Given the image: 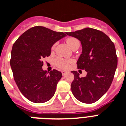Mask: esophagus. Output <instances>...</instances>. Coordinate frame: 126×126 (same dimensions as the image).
<instances>
[{"label": "esophagus", "instance_id": "34e87169", "mask_svg": "<svg viewBox=\"0 0 126 126\" xmlns=\"http://www.w3.org/2000/svg\"><path fill=\"white\" fill-rule=\"evenodd\" d=\"M61 73H62V75H63V76H65V75L67 73V71H62Z\"/></svg>", "mask_w": 126, "mask_h": 126}]
</instances>
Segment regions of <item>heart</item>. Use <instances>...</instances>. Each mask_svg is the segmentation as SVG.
<instances>
[{
    "mask_svg": "<svg viewBox=\"0 0 126 126\" xmlns=\"http://www.w3.org/2000/svg\"><path fill=\"white\" fill-rule=\"evenodd\" d=\"M67 43L72 49L74 46L77 44H80L79 40L76 38H73V37L67 38ZM54 47H55V45L53 46L52 49H54ZM73 59H65V58H62V57H57L55 60V64L57 67H59L60 69H67L69 67L70 64L73 63Z\"/></svg>",
    "mask_w": 126,
    "mask_h": 126,
    "instance_id": "heart-1",
    "label": "heart"
}]
</instances>
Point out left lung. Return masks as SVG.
<instances>
[{
	"label": "left lung",
	"mask_w": 126,
	"mask_h": 126,
	"mask_svg": "<svg viewBox=\"0 0 126 126\" xmlns=\"http://www.w3.org/2000/svg\"><path fill=\"white\" fill-rule=\"evenodd\" d=\"M66 34L80 41L82 51L77 67L87 72L86 77H80L78 72L72 71L75 76L72 93L82 103H95L107 92L113 80L118 64L114 44L107 34L95 29L88 27Z\"/></svg>",
	"instance_id": "1"
}]
</instances>
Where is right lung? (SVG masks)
<instances>
[{
	"mask_svg": "<svg viewBox=\"0 0 126 126\" xmlns=\"http://www.w3.org/2000/svg\"><path fill=\"white\" fill-rule=\"evenodd\" d=\"M65 36L64 32L36 26L26 31L14 44L10 59L14 79L21 93L31 101L44 103L55 94L62 74L53 69L47 75L42 67L53 44Z\"/></svg>",
	"mask_w": 126,
	"mask_h": 126,
	"instance_id": "1",
	"label": "right lung"
}]
</instances>
